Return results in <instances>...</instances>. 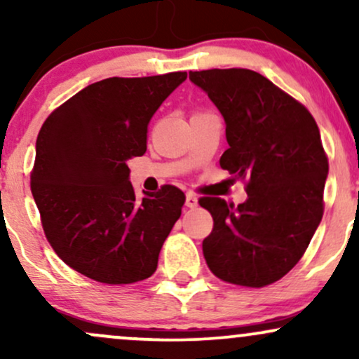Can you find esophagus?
Returning a JSON list of instances; mask_svg holds the SVG:
<instances>
[{
	"label": "esophagus",
	"mask_w": 359,
	"mask_h": 359,
	"mask_svg": "<svg viewBox=\"0 0 359 359\" xmlns=\"http://www.w3.org/2000/svg\"><path fill=\"white\" fill-rule=\"evenodd\" d=\"M185 205H187V208H197V196L196 194H192V192H187V196H185Z\"/></svg>",
	"instance_id": "1"
}]
</instances>
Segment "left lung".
Here are the masks:
<instances>
[{
	"label": "left lung",
	"mask_w": 359,
	"mask_h": 359,
	"mask_svg": "<svg viewBox=\"0 0 359 359\" xmlns=\"http://www.w3.org/2000/svg\"><path fill=\"white\" fill-rule=\"evenodd\" d=\"M226 121L229 148L219 165L245 180L248 199L234 208L201 197L212 231L204 258L217 278L262 288L294 269L324 212L327 155L302 102L250 69L189 72Z\"/></svg>",
	"instance_id": "8db88e82"
}]
</instances>
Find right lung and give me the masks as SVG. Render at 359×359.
<instances>
[{
  "mask_svg": "<svg viewBox=\"0 0 359 359\" xmlns=\"http://www.w3.org/2000/svg\"><path fill=\"white\" fill-rule=\"evenodd\" d=\"M187 72L94 82L45 119L30 187L45 238L86 277L126 285L155 273L185 196L175 185L137 199L128 160L147 151L148 123Z\"/></svg>",
  "mask_w": 359,
  "mask_h": 359,
  "instance_id": "1",
  "label": "right lung"
}]
</instances>
